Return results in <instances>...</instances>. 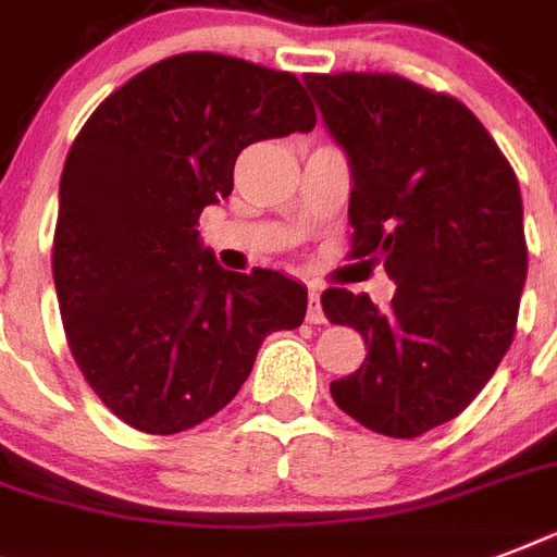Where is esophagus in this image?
Segmentation results:
<instances>
[{
    "label": "esophagus",
    "mask_w": 557,
    "mask_h": 557,
    "mask_svg": "<svg viewBox=\"0 0 557 557\" xmlns=\"http://www.w3.org/2000/svg\"><path fill=\"white\" fill-rule=\"evenodd\" d=\"M306 321H309V323H323V321H326V314H323L321 295H318V288H309V306H306Z\"/></svg>",
    "instance_id": "1"
}]
</instances>
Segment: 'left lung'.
<instances>
[{"mask_svg": "<svg viewBox=\"0 0 557 557\" xmlns=\"http://www.w3.org/2000/svg\"><path fill=\"white\" fill-rule=\"evenodd\" d=\"M352 170V257L384 262L396 295L326 288L323 312L367 344L330 384L335 405L384 436L450 422L506 356L527 286L515 170L474 112L398 74H306Z\"/></svg>", "mask_w": 557, "mask_h": 557, "instance_id": "8db88e82", "label": "left lung"}]
</instances>
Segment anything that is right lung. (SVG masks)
I'll list each match as a JSON object with an SVG mask.
<instances>
[{"label": "right lung", "mask_w": 557, "mask_h": 557, "mask_svg": "<svg viewBox=\"0 0 557 557\" xmlns=\"http://www.w3.org/2000/svg\"><path fill=\"white\" fill-rule=\"evenodd\" d=\"M314 121L295 74L190 51L135 74L74 138L51 269L74 361L117 419L196 428L239 393L265 335L304 323V283L225 271L196 225L248 144Z\"/></svg>", "instance_id": "add662e5"}]
</instances>
